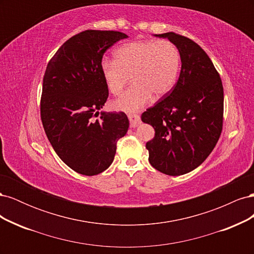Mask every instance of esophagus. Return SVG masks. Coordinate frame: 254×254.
<instances>
[{
  "label": "esophagus",
  "instance_id": "1",
  "mask_svg": "<svg viewBox=\"0 0 254 254\" xmlns=\"http://www.w3.org/2000/svg\"><path fill=\"white\" fill-rule=\"evenodd\" d=\"M128 118H129V122H130V127L134 128V127L140 125L141 118L137 114H129Z\"/></svg>",
  "mask_w": 254,
  "mask_h": 254
}]
</instances>
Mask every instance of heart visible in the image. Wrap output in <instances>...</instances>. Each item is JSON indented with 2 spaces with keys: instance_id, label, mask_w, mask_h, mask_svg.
<instances>
[{
  "instance_id": "1",
  "label": "heart",
  "mask_w": 254,
  "mask_h": 254,
  "mask_svg": "<svg viewBox=\"0 0 254 254\" xmlns=\"http://www.w3.org/2000/svg\"><path fill=\"white\" fill-rule=\"evenodd\" d=\"M181 66V54L170 40H137L122 44L114 60L104 59L101 72L110 93L117 95L131 79L125 93L113 102L115 109L136 111L155 98L165 96L174 88Z\"/></svg>"
}]
</instances>
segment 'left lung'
<instances>
[{"label": "left lung", "mask_w": 254, "mask_h": 254, "mask_svg": "<svg viewBox=\"0 0 254 254\" xmlns=\"http://www.w3.org/2000/svg\"><path fill=\"white\" fill-rule=\"evenodd\" d=\"M156 36L177 45L181 71L170 93L142 114V122L155 129L146 148L152 167L180 176L200 165L219 139L224 88L210 57L196 42L175 33Z\"/></svg>", "instance_id": "left-lung-1"}]
</instances>
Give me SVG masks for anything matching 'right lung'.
<instances>
[{"label":"right lung","instance_id":"1","mask_svg":"<svg viewBox=\"0 0 254 254\" xmlns=\"http://www.w3.org/2000/svg\"><path fill=\"white\" fill-rule=\"evenodd\" d=\"M127 37L114 30H84L61 45L44 73V131L58 157L84 176L98 175L111 165L117 142L129 127L124 112H98L109 95L101 72L103 56Z\"/></svg>","mask_w":254,"mask_h":254}]
</instances>
